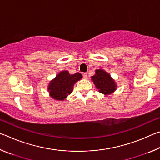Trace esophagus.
<instances>
[{"label":"esophagus","instance_id":"obj_1","mask_svg":"<svg viewBox=\"0 0 160 160\" xmlns=\"http://www.w3.org/2000/svg\"><path fill=\"white\" fill-rule=\"evenodd\" d=\"M82 75L84 79H88V73H87V72H84Z\"/></svg>","mask_w":160,"mask_h":160}]
</instances>
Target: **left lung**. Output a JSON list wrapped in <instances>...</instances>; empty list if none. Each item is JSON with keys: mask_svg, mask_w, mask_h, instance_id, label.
Listing matches in <instances>:
<instances>
[{"mask_svg": "<svg viewBox=\"0 0 160 160\" xmlns=\"http://www.w3.org/2000/svg\"><path fill=\"white\" fill-rule=\"evenodd\" d=\"M92 80L99 91L103 94H109L116 90L115 82L104 70H97L95 75L92 76Z\"/></svg>", "mask_w": 160, "mask_h": 160, "instance_id": "8db88e82", "label": "left lung"}]
</instances>
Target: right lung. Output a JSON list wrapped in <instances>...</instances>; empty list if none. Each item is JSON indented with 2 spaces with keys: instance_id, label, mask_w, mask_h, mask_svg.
Wrapping results in <instances>:
<instances>
[{
  "instance_id": "add662e5",
  "label": "right lung",
  "mask_w": 160,
  "mask_h": 160,
  "mask_svg": "<svg viewBox=\"0 0 160 160\" xmlns=\"http://www.w3.org/2000/svg\"><path fill=\"white\" fill-rule=\"evenodd\" d=\"M82 78L80 72L73 75L64 70L58 73L48 85V91L51 97L57 100H63L72 92L75 83Z\"/></svg>"
}]
</instances>
